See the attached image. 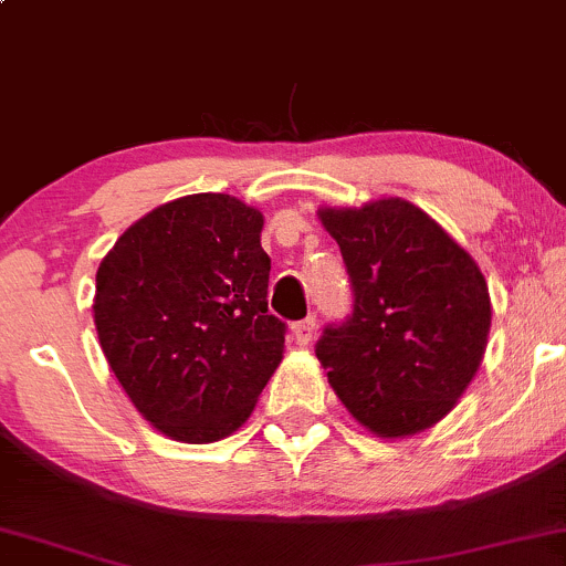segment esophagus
<instances>
[{
    "label": "esophagus",
    "mask_w": 566,
    "mask_h": 566,
    "mask_svg": "<svg viewBox=\"0 0 566 566\" xmlns=\"http://www.w3.org/2000/svg\"><path fill=\"white\" fill-rule=\"evenodd\" d=\"M313 335H316V318L313 316L303 318V322H297L295 326H292V337H295V343L303 345V348L311 343Z\"/></svg>",
    "instance_id": "34e87169"
}]
</instances>
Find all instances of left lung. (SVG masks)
<instances>
[{"mask_svg": "<svg viewBox=\"0 0 566 566\" xmlns=\"http://www.w3.org/2000/svg\"><path fill=\"white\" fill-rule=\"evenodd\" d=\"M353 282V316L316 343L337 398L360 427L408 438L453 411L490 335V295L474 258L400 197L318 208Z\"/></svg>", "mask_w": 566, "mask_h": 566, "instance_id": "8db88e82", "label": "left lung"}]
</instances>
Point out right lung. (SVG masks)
Instances as JSON below:
<instances>
[{
	"label": "right lung",
	"instance_id": "right-lung-1",
	"mask_svg": "<svg viewBox=\"0 0 566 566\" xmlns=\"http://www.w3.org/2000/svg\"><path fill=\"white\" fill-rule=\"evenodd\" d=\"M261 231L258 208L200 192L149 210L102 258L92 305L102 353L166 438H229L282 364Z\"/></svg>",
	"mask_w": 566,
	"mask_h": 566
}]
</instances>
